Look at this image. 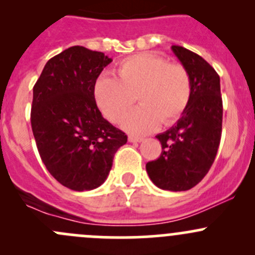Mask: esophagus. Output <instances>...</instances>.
I'll list each match as a JSON object with an SVG mask.
<instances>
[{
    "instance_id": "34e87169",
    "label": "esophagus",
    "mask_w": 255,
    "mask_h": 255,
    "mask_svg": "<svg viewBox=\"0 0 255 255\" xmlns=\"http://www.w3.org/2000/svg\"><path fill=\"white\" fill-rule=\"evenodd\" d=\"M143 139H144L143 137H138V135H133V134L128 135V140H129L130 143H139L142 142Z\"/></svg>"
}]
</instances>
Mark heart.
<instances>
[{
	"mask_svg": "<svg viewBox=\"0 0 255 255\" xmlns=\"http://www.w3.org/2000/svg\"><path fill=\"white\" fill-rule=\"evenodd\" d=\"M191 78L184 65L169 63L153 53L129 56L116 68V79L101 76L94 85V99L102 115L116 123L135 102L122 127L132 133H148L159 123L170 126L186 110L191 97Z\"/></svg>",
	"mask_w": 255,
	"mask_h": 255,
	"instance_id": "1",
	"label": "heart"
}]
</instances>
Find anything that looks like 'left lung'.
I'll use <instances>...</instances> for the list:
<instances>
[{"instance_id":"left-lung-1","label":"left lung","mask_w":255,"mask_h":255,"mask_svg":"<svg viewBox=\"0 0 255 255\" xmlns=\"http://www.w3.org/2000/svg\"><path fill=\"white\" fill-rule=\"evenodd\" d=\"M171 50L191 78L190 102L175 126L156 135L161 154L146 163L154 185L169 191H186L210 170L222 133V97L220 76L194 51L173 45Z\"/></svg>"}]
</instances>
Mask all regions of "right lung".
Masks as SVG:
<instances>
[{"label":"right lung","instance_id":"add662e5","mask_svg":"<svg viewBox=\"0 0 255 255\" xmlns=\"http://www.w3.org/2000/svg\"><path fill=\"white\" fill-rule=\"evenodd\" d=\"M112 61L75 45L48 60L33 87V135L45 168L61 185L87 191L105 182L127 135L102 117L94 85Z\"/></svg>","mask_w":255,"mask_h":255}]
</instances>
